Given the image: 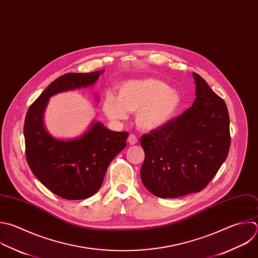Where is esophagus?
<instances>
[{
  "label": "esophagus",
  "mask_w": 258,
  "mask_h": 258,
  "mask_svg": "<svg viewBox=\"0 0 258 258\" xmlns=\"http://www.w3.org/2000/svg\"><path fill=\"white\" fill-rule=\"evenodd\" d=\"M127 142L130 143V145H136L138 143V138L134 134H131L127 138Z\"/></svg>",
  "instance_id": "34e87169"
}]
</instances>
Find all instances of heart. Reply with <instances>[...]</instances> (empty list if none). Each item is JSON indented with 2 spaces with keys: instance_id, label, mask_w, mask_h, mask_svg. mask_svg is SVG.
I'll use <instances>...</instances> for the list:
<instances>
[{
  "instance_id": "b5f03b06",
  "label": "heart",
  "mask_w": 258,
  "mask_h": 258,
  "mask_svg": "<svg viewBox=\"0 0 258 258\" xmlns=\"http://www.w3.org/2000/svg\"><path fill=\"white\" fill-rule=\"evenodd\" d=\"M181 106L180 94L166 83L152 78L128 80L118 88V97L108 93L103 102L106 115L112 120H123L127 112H137L139 127L159 128L174 118Z\"/></svg>"
}]
</instances>
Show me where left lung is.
<instances>
[{
	"mask_svg": "<svg viewBox=\"0 0 258 258\" xmlns=\"http://www.w3.org/2000/svg\"><path fill=\"white\" fill-rule=\"evenodd\" d=\"M192 75L197 95L192 106L141 138L145 152L142 181L151 194L162 199L203 190L230 149V119L225 101L199 74Z\"/></svg>",
	"mask_w": 258,
	"mask_h": 258,
	"instance_id": "1",
	"label": "left lung"
}]
</instances>
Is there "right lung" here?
<instances>
[{
    "instance_id": "add662e5",
    "label": "right lung",
    "mask_w": 258,
    "mask_h": 258,
    "mask_svg": "<svg viewBox=\"0 0 258 258\" xmlns=\"http://www.w3.org/2000/svg\"><path fill=\"white\" fill-rule=\"evenodd\" d=\"M102 73L100 70L58 77L30 105L25 116V153L32 173L47 189L69 201L87 199L96 194L110 162L125 148L128 133L112 132L100 122H94L80 138L60 141L45 131L43 112L49 97L88 87Z\"/></svg>"
}]
</instances>
